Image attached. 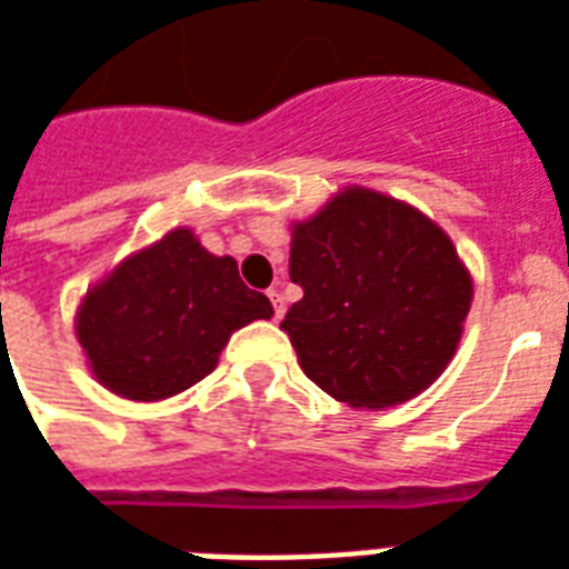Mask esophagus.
<instances>
[{"instance_id": "esophagus-1", "label": "esophagus", "mask_w": 569, "mask_h": 569, "mask_svg": "<svg viewBox=\"0 0 569 569\" xmlns=\"http://www.w3.org/2000/svg\"><path fill=\"white\" fill-rule=\"evenodd\" d=\"M268 298H271V305H273V319H283L286 305H283V296H280V289H271Z\"/></svg>"}]
</instances>
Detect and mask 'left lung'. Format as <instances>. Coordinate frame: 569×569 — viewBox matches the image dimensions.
Returning <instances> with one entry per match:
<instances>
[{"mask_svg": "<svg viewBox=\"0 0 569 569\" xmlns=\"http://www.w3.org/2000/svg\"><path fill=\"white\" fill-rule=\"evenodd\" d=\"M289 277L305 298L280 322L331 398L386 410L425 391L465 335L473 277L435 220L377 189L343 187L292 222Z\"/></svg>", "mask_w": 569, "mask_h": 569, "instance_id": "left-lung-1", "label": "left lung"}]
</instances>
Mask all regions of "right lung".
<instances>
[{
  "label": "right lung",
  "mask_w": 569,
  "mask_h": 569,
  "mask_svg": "<svg viewBox=\"0 0 569 569\" xmlns=\"http://www.w3.org/2000/svg\"><path fill=\"white\" fill-rule=\"evenodd\" d=\"M231 256H213L192 229H171L126 256L87 289L74 335L87 368L126 401H166L204 380L238 328L271 319Z\"/></svg>",
  "instance_id": "right-lung-1"
}]
</instances>
